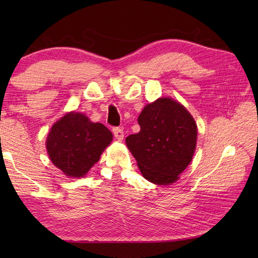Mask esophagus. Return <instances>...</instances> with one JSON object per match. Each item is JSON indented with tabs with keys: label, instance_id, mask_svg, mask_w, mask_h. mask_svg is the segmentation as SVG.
<instances>
[{
	"label": "esophagus",
	"instance_id": "obj_1",
	"mask_svg": "<svg viewBox=\"0 0 258 258\" xmlns=\"http://www.w3.org/2000/svg\"><path fill=\"white\" fill-rule=\"evenodd\" d=\"M113 134L115 138H116L118 141H122L123 138H124V132L123 130L120 127H114L113 128Z\"/></svg>",
	"mask_w": 258,
	"mask_h": 258
}]
</instances>
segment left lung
Listing matches in <instances>:
<instances>
[{
  "label": "left lung",
  "mask_w": 258,
  "mask_h": 258,
  "mask_svg": "<svg viewBox=\"0 0 258 258\" xmlns=\"http://www.w3.org/2000/svg\"><path fill=\"white\" fill-rule=\"evenodd\" d=\"M139 133L126 138V145L149 182L168 185L178 179L193 158L197 125L182 104L161 97L143 108Z\"/></svg>",
  "instance_id": "8db88e82"
}]
</instances>
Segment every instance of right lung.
Instances as JSON below:
<instances>
[{
  "label": "right lung",
  "mask_w": 258,
  "mask_h": 258,
  "mask_svg": "<svg viewBox=\"0 0 258 258\" xmlns=\"http://www.w3.org/2000/svg\"><path fill=\"white\" fill-rule=\"evenodd\" d=\"M113 134L86 115L70 112L52 126L46 139L50 160L70 177L86 175L111 144Z\"/></svg>",
  "instance_id": "obj_1"
}]
</instances>
